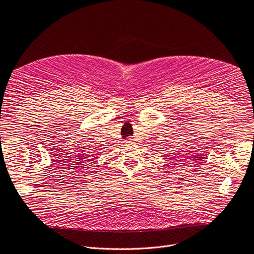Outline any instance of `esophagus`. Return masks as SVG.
<instances>
[{"label": "esophagus", "instance_id": "esophagus-1", "mask_svg": "<svg viewBox=\"0 0 254 254\" xmlns=\"http://www.w3.org/2000/svg\"><path fill=\"white\" fill-rule=\"evenodd\" d=\"M126 142H127V143H130L131 142V139H127V141Z\"/></svg>", "mask_w": 254, "mask_h": 254}]
</instances>
